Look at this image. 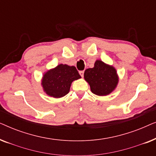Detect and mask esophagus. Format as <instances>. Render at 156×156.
I'll return each instance as SVG.
<instances>
[{"label":"esophagus","instance_id":"34e87169","mask_svg":"<svg viewBox=\"0 0 156 156\" xmlns=\"http://www.w3.org/2000/svg\"><path fill=\"white\" fill-rule=\"evenodd\" d=\"M84 71H80V74L81 76H82V77H83L84 76Z\"/></svg>","mask_w":156,"mask_h":156}]
</instances>
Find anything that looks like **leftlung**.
I'll return each mask as SVG.
<instances>
[{"label": "left lung", "instance_id": "left-lung-1", "mask_svg": "<svg viewBox=\"0 0 156 156\" xmlns=\"http://www.w3.org/2000/svg\"><path fill=\"white\" fill-rule=\"evenodd\" d=\"M84 76L92 93L99 96L109 94L119 81L116 69L101 60L96 61L93 68L85 70Z\"/></svg>", "mask_w": 156, "mask_h": 156}]
</instances>
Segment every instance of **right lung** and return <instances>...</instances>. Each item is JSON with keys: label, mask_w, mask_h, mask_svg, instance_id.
I'll return each instance as SVG.
<instances>
[{"label": "right lung", "mask_w": 156, "mask_h": 156, "mask_svg": "<svg viewBox=\"0 0 156 156\" xmlns=\"http://www.w3.org/2000/svg\"><path fill=\"white\" fill-rule=\"evenodd\" d=\"M80 78L81 76L75 67L61 64L44 74L42 84L49 96L60 98L67 94L72 82Z\"/></svg>", "instance_id": "add662e5"}]
</instances>
